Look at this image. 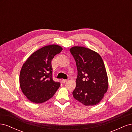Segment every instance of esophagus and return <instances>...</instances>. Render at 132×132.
<instances>
[{
    "instance_id": "34e87169",
    "label": "esophagus",
    "mask_w": 132,
    "mask_h": 132,
    "mask_svg": "<svg viewBox=\"0 0 132 132\" xmlns=\"http://www.w3.org/2000/svg\"><path fill=\"white\" fill-rule=\"evenodd\" d=\"M68 81V80H67V79H62V82L63 83H65L66 82H67Z\"/></svg>"
}]
</instances>
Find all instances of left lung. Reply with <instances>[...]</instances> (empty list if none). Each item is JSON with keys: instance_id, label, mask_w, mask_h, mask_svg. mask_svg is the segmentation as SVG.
Segmentation results:
<instances>
[{"instance_id": "1", "label": "left lung", "mask_w": 132, "mask_h": 132, "mask_svg": "<svg viewBox=\"0 0 132 132\" xmlns=\"http://www.w3.org/2000/svg\"><path fill=\"white\" fill-rule=\"evenodd\" d=\"M70 51L78 69L73 97L86 106L98 104L109 87L106 68L101 57L96 52L81 46H74Z\"/></svg>"}]
</instances>
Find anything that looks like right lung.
<instances>
[{
	"label": "right lung",
	"instance_id": "1",
	"mask_svg": "<svg viewBox=\"0 0 132 132\" xmlns=\"http://www.w3.org/2000/svg\"><path fill=\"white\" fill-rule=\"evenodd\" d=\"M63 48L51 45L35 51L23 64L20 73V86L31 102L42 103L53 96L60 83L52 79L51 61Z\"/></svg>",
	"mask_w": 132,
	"mask_h": 132
}]
</instances>
